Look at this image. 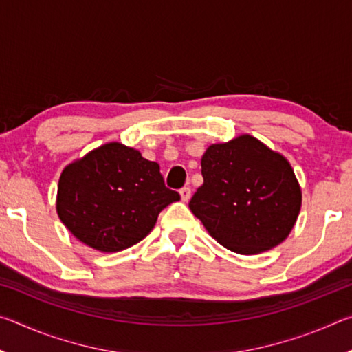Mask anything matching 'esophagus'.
<instances>
[{"instance_id":"1","label":"esophagus","mask_w":352,"mask_h":352,"mask_svg":"<svg viewBox=\"0 0 352 352\" xmlns=\"http://www.w3.org/2000/svg\"><path fill=\"white\" fill-rule=\"evenodd\" d=\"M180 195L183 201H188L190 199V189L188 186H184L180 189Z\"/></svg>"}]
</instances>
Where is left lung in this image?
Returning a JSON list of instances; mask_svg holds the SVG:
<instances>
[{"label":"left lung","mask_w":352,"mask_h":352,"mask_svg":"<svg viewBox=\"0 0 352 352\" xmlns=\"http://www.w3.org/2000/svg\"><path fill=\"white\" fill-rule=\"evenodd\" d=\"M201 175L189 210L220 245L259 254L287 239L302 194L284 155L243 133L208 147Z\"/></svg>","instance_id":"8db88e82"}]
</instances>
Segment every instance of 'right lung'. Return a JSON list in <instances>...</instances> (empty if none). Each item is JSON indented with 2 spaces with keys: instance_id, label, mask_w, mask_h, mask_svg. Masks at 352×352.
<instances>
[{
  "instance_id": "add662e5",
  "label": "right lung",
  "mask_w": 352,
  "mask_h": 352,
  "mask_svg": "<svg viewBox=\"0 0 352 352\" xmlns=\"http://www.w3.org/2000/svg\"><path fill=\"white\" fill-rule=\"evenodd\" d=\"M178 200L164 186L158 163L133 147L107 142L62 170L56 210L77 241L116 253L144 239L158 214Z\"/></svg>"
}]
</instances>
